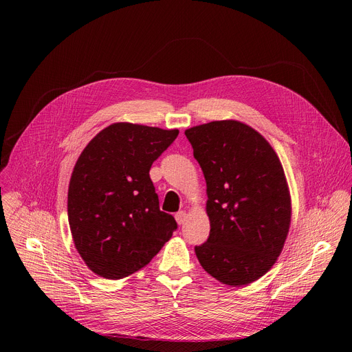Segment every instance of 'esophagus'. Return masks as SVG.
<instances>
[{
  "label": "esophagus",
  "instance_id": "1",
  "mask_svg": "<svg viewBox=\"0 0 352 352\" xmlns=\"http://www.w3.org/2000/svg\"><path fill=\"white\" fill-rule=\"evenodd\" d=\"M175 219H177V223H178L179 226H182L184 223H186V219H187V212H186V211H178V212L175 214Z\"/></svg>",
  "mask_w": 352,
  "mask_h": 352
}]
</instances>
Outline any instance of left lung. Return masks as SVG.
Masks as SVG:
<instances>
[{
  "mask_svg": "<svg viewBox=\"0 0 352 352\" xmlns=\"http://www.w3.org/2000/svg\"><path fill=\"white\" fill-rule=\"evenodd\" d=\"M207 182L210 236L195 247L199 264L219 283L247 285L280 256L291 224V197L270 142L235 120L186 129Z\"/></svg>",
  "mask_w": 352,
  "mask_h": 352,
  "instance_id": "left-lung-1",
  "label": "left lung"
}]
</instances>
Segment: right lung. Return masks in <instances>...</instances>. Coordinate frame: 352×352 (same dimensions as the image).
<instances>
[{
	"instance_id": "obj_1",
	"label": "right lung",
	"mask_w": 352,
	"mask_h": 352,
	"mask_svg": "<svg viewBox=\"0 0 352 352\" xmlns=\"http://www.w3.org/2000/svg\"><path fill=\"white\" fill-rule=\"evenodd\" d=\"M178 135L131 122L111 124L78 157L68 187V223L87 267L121 280L150 263L177 223L160 210L153 162Z\"/></svg>"
}]
</instances>
